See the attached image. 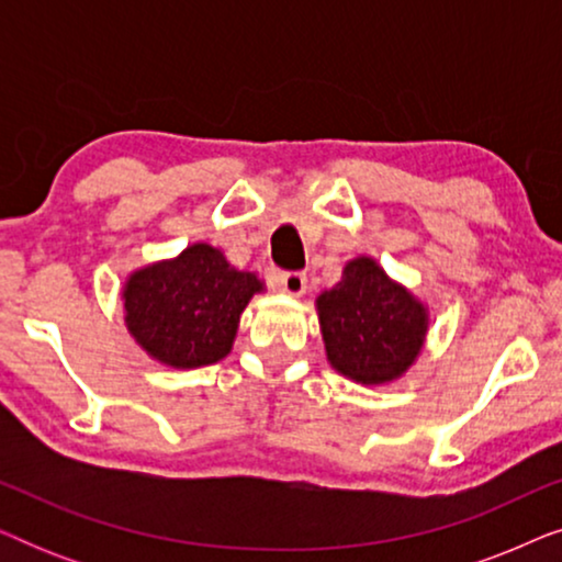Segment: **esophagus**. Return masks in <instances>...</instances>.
<instances>
[{
	"instance_id": "obj_1",
	"label": "esophagus",
	"mask_w": 562,
	"mask_h": 562,
	"mask_svg": "<svg viewBox=\"0 0 562 562\" xmlns=\"http://www.w3.org/2000/svg\"><path fill=\"white\" fill-rule=\"evenodd\" d=\"M279 283L281 289L291 296H302L306 291V276L302 271H283L279 273Z\"/></svg>"
}]
</instances>
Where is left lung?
Returning <instances> with one entry per match:
<instances>
[{"label":"left lung","mask_w":562,"mask_h":562,"mask_svg":"<svg viewBox=\"0 0 562 562\" xmlns=\"http://www.w3.org/2000/svg\"><path fill=\"white\" fill-rule=\"evenodd\" d=\"M317 310L329 363L352 381L396 379L425 340V306L371 258L345 266L342 281L319 294Z\"/></svg>","instance_id":"obj_1"}]
</instances>
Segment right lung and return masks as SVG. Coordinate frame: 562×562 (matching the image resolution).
Wrapping results in <instances>:
<instances>
[{"mask_svg": "<svg viewBox=\"0 0 562 562\" xmlns=\"http://www.w3.org/2000/svg\"><path fill=\"white\" fill-rule=\"evenodd\" d=\"M256 291V273L237 271L217 248L199 243L176 260L137 271L122 296L130 333L153 358L196 368L227 356Z\"/></svg>", "mask_w": 562, "mask_h": 562, "instance_id": "1", "label": "right lung"}]
</instances>
